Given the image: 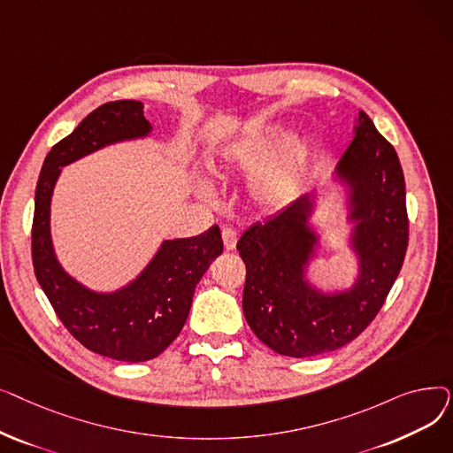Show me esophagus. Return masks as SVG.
Wrapping results in <instances>:
<instances>
[{
    "mask_svg": "<svg viewBox=\"0 0 453 453\" xmlns=\"http://www.w3.org/2000/svg\"><path fill=\"white\" fill-rule=\"evenodd\" d=\"M222 241H224L226 250H234L236 241H239V234H236V231L231 229V227H224L222 229Z\"/></svg>",
    "mask_w": 453,
    "mask_h": 453,
    "instance_id": "34e87169",
    "label": "esophagus"
}]
</instances>
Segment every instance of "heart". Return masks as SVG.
I'll list each match as a JSON object with an SVG mask.
<instances>
[{
  "instance_id": "1",
  "label": "heart",
  "mask_w": 453,
  "mask_h": 453,
  "mask_svg": "<svg viewBox=\"0 0 453 453\" xmlns=\"http://www.w3.org/2000/svg\"><path fill=\"white\" fill-rule=\"evenodd\" d=\"M292 135L284 123H270L248 130L226 149L224 159L231 169L251 173L248 190L255 203L279 209L290 203L304 181L314 156L311 135Z\"/></svg>"
}]
</instances>
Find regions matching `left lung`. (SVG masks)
<instances>
[{"label": "left lung", "instance_id": "obj_1", "mask_svg": "<svg viewBox=\"0 0 453 453\" xmlns=\"http://www.w3.org/2000/svg\"><path fill=\"white\" fill-rule=\"evenodd\" d=\"M354 139L330 180L342 187L345 246L356 258L349 287L319 288L311 266L323 250L316 190L299 196L241 236L246 265L242 308L255 336L272 350L311 358L336 350L374 319L396 280L408 250L406 183L400 159L367 113L354 121Z\"/></svg>", "mask_w": 453, "mask_h": 453}]
</instances>
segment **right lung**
I'll use <instances>...</instances> for the list:
<instances>
[{
  "label": "right lung",
  "mask_w": 453,
  "mask_h": 453,
  "mask_svg": "<svg viewBox=\"0 0 453 453\" xmlns=\"http://www.w3.org/2000/svg\"><path fill=\"white\" fill-rule=\"evenodd\" d=\"M142 108L139 101L106 103L57 142L42 165L33 220L35 273L64 326L86 349L132 364L156 358L178 338L196 284L224 250L220 229L212 226L198 236L163 241L125 287L99 292L60 265L51 236V200L65 165L152 134Z\"/></svg>",
  "instance_id": "1"
}]
</instances>
